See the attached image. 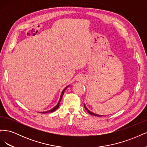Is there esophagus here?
I'll list each match as a JSON object with an SVG mask.
<instances>
[{"mask_svg":"<svg viewBox=\"0 0 147 147\" xmlns=\"http://www.w3.org/2000/svg\"><path fill=\"white\" fill-rule=\"evenodd\" d=\"M77 80H79V81H80V80H82V78H81L80 77H78V79H77Z\"/></svg>","mask_w":147,"mask_h":147,"instance_id":"1","label":"esophagus"}]
</instances>
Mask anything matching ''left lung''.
<instances>
[{"instance_id":"left-lung-1","label":"left lung","mask_w":147,"mask_h":147,"mask_svg":"<svg viewBox=\"0 0 147 147\" xmlns=\"http://www.w3.org/2000/svg\"><path fill=\"white\" fill-rule=\"evenodd\" d=\"M84 109H85L86 110V111L88 112V113H89V114H90V115H94V116H96V117H102V115H97V114H95V113H92V112H90V110H89L86 107V106H85V105H84Z\"/></svg>"}]
</instances>
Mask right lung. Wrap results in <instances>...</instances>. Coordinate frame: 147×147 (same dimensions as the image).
<instances>
[{"mask_svg":"<svg viewBox=\"0 0 147 147\" xmlns=\"http://www.w3.org/2000/svg\"><path fill=\"white\" fill-rule=\"evenodd\" d=\"M67 87L68 86H67V87H65L64 89V90L63 91V92H62V93H61V97H60V99H59V102H58V103H57V104L55 107L53 109H52L51 110H48V111H47V112H41V113H50V112H55V111L57 109H58L59 108V104H60V102H61V99H62V97H63V94H64V91H65V90H66L67 88Z\"/></svg>","mask_w":147,"mask_h":147,"instance_id":"add662e5","label":"right lung"}]
</instances>
